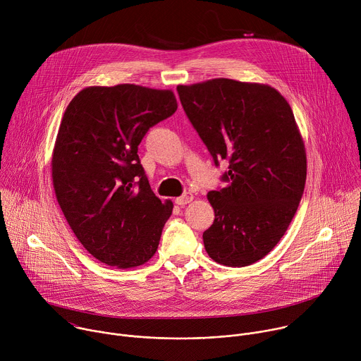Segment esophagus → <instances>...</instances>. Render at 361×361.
I'll return each mask as SVG.
<instances>
[{"mask_svg": "<svg viewBox=\"0 0 361 361\" xmlns=\"http://www.w3.org/2000/svg\"><path fill=\"white\" fill-rule=\"evenodd\" d=\"M192 194H190V192H185V194H183V195H180V197H177L176 198V204H178V205H185V204H188V202H191L192 201Z\"/></svg>", "mask_w": 361, "mask_h": 361, "instance_id": "34e87169", "label": "esophagus"}]
</instances>
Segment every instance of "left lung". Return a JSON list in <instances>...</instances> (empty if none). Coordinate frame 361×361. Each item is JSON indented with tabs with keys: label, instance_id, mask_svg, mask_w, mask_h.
<instances>
[{
	"label": "left lung",
	"instance_id": "8db88e82",
	"mask_svg": "<svg viewBox=\"0 0 361 361\" xmlns=\"http://www.w3.org/2000/svg\"><path fill=\"white\" fill-rule=\"evenodd\" d=\"M181 106L226 187L207 194L214 223L205 251L228 267L262 260L287 231L302 197L307 160L294 114L273 87L216 78L178 85Z\"/></svg>",
	"mask_w": 361,
	"mask_h": 361
}]
</instances>
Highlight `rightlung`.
Returning a JSON list of instances; mask_svg holds the SVG:
<instances>
[{
  "label": "right lung",
  "mask_w": 361,
  "mask_h": 361,
  "mask_svg": "<svg viewBox=\"0 0 361 361\" xmlns=\"http://www.w3.org/2000/svg\"><path fill=\"white\" fill-rule=\"evenodd\" d=\"M176 110L170 90L118 84L84 88L64 113L54 190L75 237L101 263L131 269L157 251L173 202L152 192L137 152L147 131Z\"/></svg>",
  "instance_id": "add662e5"
}]
</instances>
